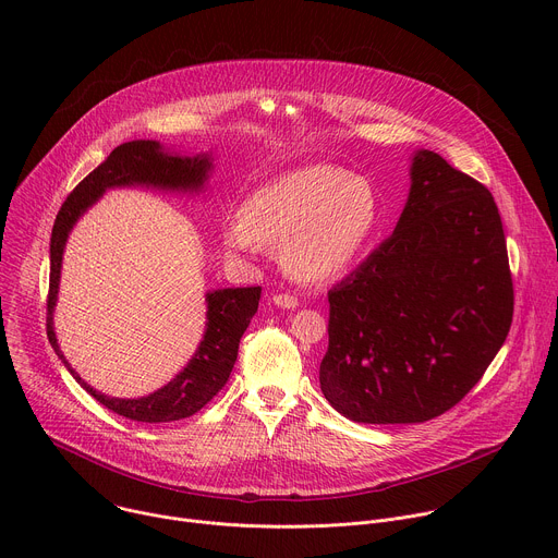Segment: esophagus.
<instances>
[{"label":"esophagus","instance_id":"34e87169","mask_svg":"<svg viewBox=\"0 0 558 558\" xmlns=\"http://www.w3.org/2000/svg\"><path fill=\"white\" fill-rule=\"evenodd\" d=\"M274 304L280 308H295L298 306V298L289 295V293H276L274 295Z\"/></svg>","mask_w":558,"mask_h":558}]
</instances>
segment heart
Here are the masks:
<instances>
[{
  "mask_svg": "<svg viewBox=\"0 0 558 558\" xmlns=\"http://www.w3.org/2000/svg\"><path fill=\"white\" fill-rule=\"evenodd\" d=\"M381 229L375 187L349 170L311 166L287 172L227 218L222 243L235 254L280 247L284 271L308 284H327L351 274Z\"/></svg>",
  "mask_w": 558,
  "mask_h": 558,
  "instance_id": "1",
  "label": "heart"
}]
</instances>
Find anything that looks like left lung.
<instances>
[{
  "label": "left lung",
  "instance_id": "obj_1",
  "mask_svg": "<svg viewBox=\"0 0 558 558\" xmlns=\"http://www.w3.org/2000/svg\"><path fill=\"white\" fill-rule=\"evenodd\" d=\"M514 311L493 194L430 149L386 241L329 291L320 388L360 424H420L482 379Z\"/></svg>",
  "mask_w": 558,
  "mask_h": 558
}]
</instances>
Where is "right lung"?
<instances>
[{"label": "right lung", "instance_id": "obj_1", "mask_svg": "<svg viewBox=\"0 0 558 558\" xmlns=\"http://www.w3.org/2000/svg\"><path fill=\"white\" fill-rule=\"evenodd\" d=\"M214 170L211 154L179 156L166 149L158 141H130L110 151L106 161L93 170L78 183L65 203L61 205L52 238H50V291H48V340L57 351L59 360L65 364L70 375L82 384L99 404L108 411L128 417L132 422L161 424L177 422L198 413L214 395L227 384L233 362L238 357V344L247 331L252 317L258 311L260 287H238V289H216L207 291V323L205 336L187 362V366L163 388H158L136 400H121L95 390L63 357L54 327L52 313L59 293L61 260L68 243V235L76 220L82 218L106 190L112 187H154L166 192L198 194L205 190L209 172Z\"/></svg>", "mask_w": 558, "mask_h": 558}]
</instances>
